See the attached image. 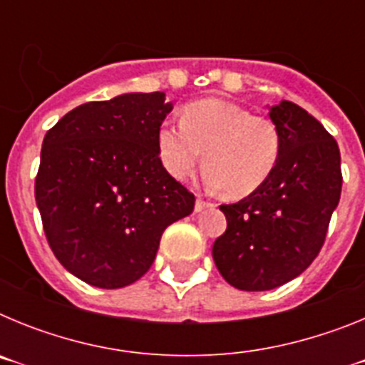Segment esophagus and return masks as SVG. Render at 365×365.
<instances>
[{"label":"esophagus","mask_w":365,"mask_h":365,"mask_svg":"<svg viewBox=\"0 0 365 365\" xmlns=\"http://www.w3.org/2000/svg\"><path fill=\"white\" fill-rule=\"evenodd\" d=\"M208 206H212V202L205 201V199L197 197V201H195V212H202L205 208H208Z\"/></svg>","instance_id":"esophagus-1"}]
</instances>
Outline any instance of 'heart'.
Here are the masks:
<instances>
[{
	"label": "heart",
	"mask_w": 365,
	"mask_h": 365,
	"mask_svg": "<svg viewBox=\"0 0 365 365\" xmlns=\"http://www.w3.org/2000/svg\"><path fill=\"white\" fill-rule=\"evenodd\" d=\"M157 150L175 179H186L205 151L206 185L227 190L230 197H247L276 172L283 137L270 117L228 100L205 98L186 106L180 122H160Z\"/></svg>",
	"instance_id": "obj_1"
}]
</instances>
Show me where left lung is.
Listing matches in <instances>:
<instances>
[{"label":"left lung","mask_w":365,"mask_h":365,"mask_svg":"<svg viewBox=\"0 0 365 365\" xmlns=\"http://www.w3.org/2000/svg\"><path fill=\"white\" fill-rule=\"evenodd\" d=\"M269 115L283 137L278 168L256 193L219 206L227 230L212 248L221 276L240 291H270L307 269L324 247L341 193L333 135L289 100Z\"/></svg>","instance_id":"8db88e82"}]
</instances>
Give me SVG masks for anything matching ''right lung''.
Instances as JSON below:
<instances>
[{"mask_svg":"<svg viewBox=\"0 0 365 365\" xmlns=\"http://www.w3.org/2000/svg\"><path fill=\"white\" fill-rule=\"evenodd\" d=\"M164 93H128L74 108L47 131L34 195L56 259L100 289L150 270L160 235L195 195L164 170L157 130Z\"/></svg>","mask_w":365,"mask_h":365,"instance_id":"add662e5","label":"right lung"}]
</instances>
